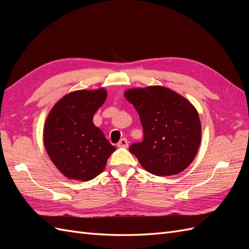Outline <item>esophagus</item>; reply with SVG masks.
<instances>
[{"label": "esophagus", "instance_id": "obj_1", "mask_svg": "<svg viewBox=\"0 0 249 249\" xmlns=\"http://www.w3.org/2000/svg\"><path fill=\"white\" fill-rule=\"evenodd\" d=\"M117 146L118 147H127L129 146V142H127V140L125 138H123V139H120V141L117 143Z\"/></svg>", "mask_w": 249, "mask_h": 249}]
</instances>
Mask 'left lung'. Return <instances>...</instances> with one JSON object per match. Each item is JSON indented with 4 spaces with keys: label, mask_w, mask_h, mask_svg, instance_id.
Listing matches in <instances>:
<instances>
[{
    "label": "left lung",
    "mask_w": 249,
    "mask_h": 249,
    "mask_svg": "<svg viewBox=\"0 0 249 249\" xmlns=\"http://www.w3.org/2000/svg\"><path fill=\"white\" fill-rule=\"evenodd\" d=\"M124 96L137 110L143 127V141L129 148L141 166L159 177L178 175L189 166L201 140L193 105L163 86L130 89Z\"/></svg>",
    "instance_id": "1"
}]
</instances>
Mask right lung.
<instances>
[{
  "label": "right lung",
  "mask_w": 249,
  "mask_h": 249,
  "mask_svg": "<svg viewBox=\"0 0 249 249\" xmlns=\"http://www.w3.org/2000/svg\"><path fill=\"white\" fill-rule=\"evenodd\" d=\"M106 97L104 88L78 90L64 95L49 113L43 129L44 146L66 178L83 182L94 178L116 149L92 122Z\"/></svg>",
  "instance_id": "right-lung-1"
}]
</instances>
